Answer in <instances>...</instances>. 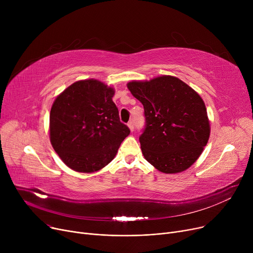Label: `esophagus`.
Segmentation results:
<instances>
[{
	"mask_svg": "<svg viewBox=\"0 0 253 253\" xmlns=\"http://www.w3.org/2000/svg\"><path fill=\"white\" fill-rule=\"evenodd\" d=\"M128 127L131 131H134V124H133V121H129L128 122Z\"/></svg>",
	"mask_w": 253,
	"mask_h": 253,
	"instance_id": "34e87169",
	"label": "esophagus"
}]
</instances>
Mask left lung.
<instances>
[{
    "instance_id": "left-lung-1",
    "label": "left lung",
    "mask_w": 253,
    "mask_h": 253,
    "mask_svg": "<svg viewBox=\"0 0 253 253\" xmlns=\"http://www.w3.org/2000/svg\"><path fill=\"white\" fill-rule=\"evenodd\" d=\"M127 87L143 105L145 125L139 142L145 160L164 173L188 169L201 155L210 134L202 98L171 76L133 81Z\"/></svg>"
}]
</instances>
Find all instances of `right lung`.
Masks as SVG:
<instances>
[{"mask_svg": "<svg viewBox=\"0 0 253 253\" xmlns=\"http://www.w3.org/2000/svg\"><path fill=\"white\" fill-rule=\"evenodd\" d=\"M114 89L96 80L79 81L55 99L50 112V140L64 164L94 172L115 158L130 134L120 121Z\"/></svg>", "mask_w": 253, "mask_h": 253, "instance_id": "right-lung-1", "label": "right lung"}]
</instances>
